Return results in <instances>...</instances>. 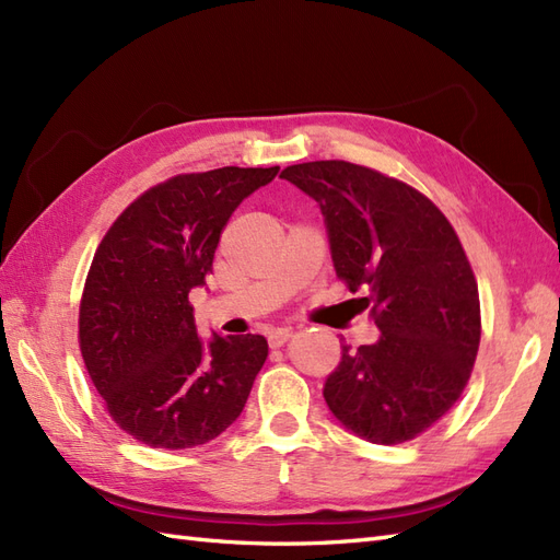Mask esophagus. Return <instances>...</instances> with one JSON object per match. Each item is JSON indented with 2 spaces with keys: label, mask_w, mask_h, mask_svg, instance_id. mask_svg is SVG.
<instances>
[{
  "label": "esophagus",
  "mask_w": 560,
  "mask_h": 560,
  "mask_svg": "<svg viewBox=\"0 0 560 560\" xmlns=\"http://www.w3.org/2000/svg\"><path fill=\"white\" fill-rule=\"evenodd\" d=\"M292 339V329H273V331H268V343H270V349H280V346H284L287 341Z\"/></svg>",
  "instance_id": "obj_1"
}]
</instances>
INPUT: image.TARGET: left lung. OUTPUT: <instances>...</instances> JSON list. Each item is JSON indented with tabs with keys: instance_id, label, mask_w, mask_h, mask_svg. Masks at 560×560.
<instances>
[{
	"instance_id": "left-lung-1",
	"label": "left lung",
	"mask_w": 560,
	"mask_h": 560,
	"mask_svg": "<svg viewBox=\"0 0 560 560\" xmlns=\"http://www.w3.org/2000/svg\"><path fill=\"white\" fill-rule=\"evenodd\" d=\"M280 176L320 205L337 278L382 329L358 351L341 346L327 407L370 443L412 441L459 400L478 353V284L459 237L424 192L376 170L317 160Z\"/></svg>"
}]
</instances>
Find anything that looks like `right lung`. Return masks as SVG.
<instances>
[{
	"label": "right lung",
	"mask_w": 560,
	"mask_h": 560,
	"mask_svg": "<svg viewBox=\"0 0 560 560\" xmlns=\"http://www.w3.org/2000/svg\"><path fill=\"white\" fill-rule=\"evenodd\" d=\"M280 167L178 174L139 195L101 240L80 301V351L115 424L150 447L214 441L243 412L268 358L261 335L207 346L188 294L221 233Z\"/></svg>",
	"instance_id": "obj_1"
}]
</instances>
